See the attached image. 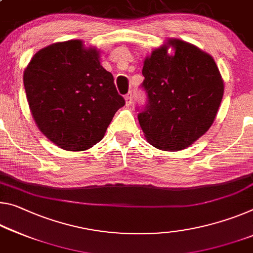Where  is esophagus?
Masks as SVG:
<instances>
[{"instance_id":"34e87169","label":"esophagus","mask_w":253,"mask_h":253,"mask_svg":"<svg viewBox=\"0 0 253 253\" xmlns=\"http://www.w3.org/2000/svg\"><path fill=\"white\" fill-rule=\"evenodd\" d=\"M125 101H126L127 106L131 105V101H133V95H131V92H129V93H127L125 95Z\"/></svg>"}]
</instances>
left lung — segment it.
<instances>
[{
    "label": "left lung",
    "mask_w": 253,
    "mask_h": 253,
    "mask_svg": "<svg viewBox=\"0 0 253 253\" xmlns=\"http://www.w3.org/2000/svg\"><path fill=\"white\" fill-rule=\"evenodd\" d=\"M142 73L148 100L138 122L151 145L180 151L210 129L224 94L222 75L210 54L170 38L144 59Z\"/></svg>",
    "instance_id": "obj_1"
}]
</instances>
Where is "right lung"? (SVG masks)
I'll list each match as a JSON object with an SVG mask.
<instances>
[{
	"mask_svg": "<svg viewBox=\"0 0 253 253\" xmlns=\"http://www.w3.org/2000/svg\"><path fill=\"white\" fill-rule=\"evenodd\" d=\"M23 84L39 130L66 151H85L99 143L125 105L114 76L100 64L99 50L82 40L38 50L23 72Z\"/></svg>",
	"mask_w": 253,
	"mask_h": 253,
	"instance_id": "1",
	"label": "right lung"
}]
</instances>
